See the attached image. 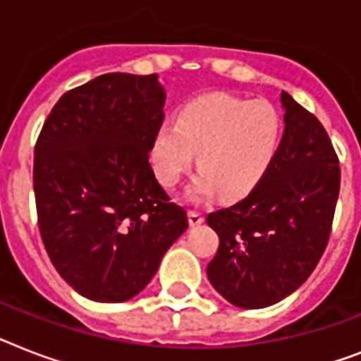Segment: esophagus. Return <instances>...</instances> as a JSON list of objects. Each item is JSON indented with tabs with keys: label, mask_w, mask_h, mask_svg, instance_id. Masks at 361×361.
<instances>
[{
	"label": "esophagus",
	"mask_w": 361,
	"mask_h": 361,
	"mask_svg": "<svg viewBox=\"0 0 361 361\" xmlns=\"http://www.w3.org/2000/svg\"><path fill=\"white\" fill-rule=\"evenodd\" d=\"M204 222V215L198 213V211H189V224L190 226H198Z\"/></svg>",
	"instance_id": "obj_1"
}]
</instances>
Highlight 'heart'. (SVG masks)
Wrapping results in <instances>:
<instances>
[{
  "label": "heart",
  "mask_w": 361,
  "mask_h": 361,
  "mask_svg": "<svg viewBox=\"0 0 361 361\" xmlns=\"http://www.w3.org/2000/svg\"><path fill=\"white\" fill-rule=\"evenodd\" d=\"M282 135V114L267 99L202 96L178 111L176 124L157 130L152 161L161 183L174 187L198 152L200 174L190 183V198L202 200L219 190L231 200L248 195L263 180Z\"/></svg>",
  "instance_id": "heart-1"
}]
</instances>
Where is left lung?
I'll list each match as a JSON object with an SVG mask.
<instances>
[{
	"label": "left lung",
	"mask_w": 361,
	"mask_h": 361,
	"mask_svg": "<svg viewBox=\"0 0 361 361\" xmlns=\"http://www.w3.org/2000/svg\"><path fill=\"white\" fill-rule=\"evenodd\" d=\"M280 150L250 195L207 215L219 250L207 278L228 302L267 307L297 291L317 267L339 196L338 154L317 116L286 90Z\"/></svg>",
	"instance_id": "obj_1"
}]
</instances>
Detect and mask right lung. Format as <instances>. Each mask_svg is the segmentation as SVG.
Listing matches in <instances>:
<instances>
[{
	"label": "right lung",
	"instance_id": "obj_1",
	"mask_svg": "<svg viewBox=\"0 0 361 361\" xmlns=\"http://www.w3.org/2000/svg\"><path fill=\"white\" fill-rule=\"evenodd\" d=\"M165 98L155 74L98 75L64 92L38 135L40 237L64 282L90 300L142 291L189 226L148 161Z\"/></svg>",
	"mask_w": 361,
	"mask_h": 361
}]
</instances>
